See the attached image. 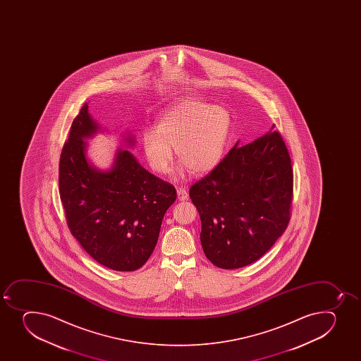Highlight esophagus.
Here are the masks:
<instances>
[{
	"label": "esophagus",
	"instance_id": "obj_1",
	"mask_svg": "<svg viewBox=\"0 0 361 361\" xmlns=\"http://www.w3.org/2000/svg\"><path fill=\"white\" fill-rule=\"evenodd\" d=\"M176 193H178V199L180 201H185L188 199V193H187V190L185 188H176Z\"/></svg>",
	"mask_w": 361,
	"mask_h": 361
}]
</instances>
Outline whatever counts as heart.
<instances>
[{"instance_id": "b5f03b06", "label": "heart", "mask_w": 361, "mask_h": 361, "mask_svg": "<svg viewBox=\"0 0 361 361\" xmlns=\"http://www.w3.org/2000/svg\"><path fill=\"white\" fill-rule=\"evenodd\" d=\"M232 120L228 111L197 100H183L157 118L155 129H146L141 146L147 164L157 174H168L173 147L181 161L180 174L190 169L204 174L221 161L228 143Z\"/></svg>"}]
</instances>
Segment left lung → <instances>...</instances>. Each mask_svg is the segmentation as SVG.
<instances>
[{
  "mask_svg": "<svg viewBox=\"0 0 361 361\" xmlns=\"http://www.w3.org/2000/svg\"><path fill=\"white\" fill-rule=\"evenodd\" d=\"M292 193L290 157L278 132L236 142L190 190L208 260L234 269L260 259L287 228Z\"/></svg>",
  "mask_w": 361,
  "mask_h": 361,
  "instance_id": "left-lung-1",
  "label": "left lung"
}]
</instances>
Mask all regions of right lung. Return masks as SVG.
I'll list each match as a JSON object with an SVG mask.
<instances>
[{
  "label": "right lung",
  "instance_id": "right-lung-1",
  "mask_svg": "<svg viewBox=\"0 0 361 361\" xmlns=\"http://www.w3.org/2000/svg\"><path fill=\"white\" fill-rule=\"evenodd\" d=\"M104 130L83 104L60 157V197L71 232L94 260L114 271H135L153 253L176 190L128 149L115 150L111 168L95 167L87 140ZM123 140L128 148L135 146L128 133Z\"/></svg>",
  "mask_w": 361,
  "mask_h": 361
}]
</instances>
